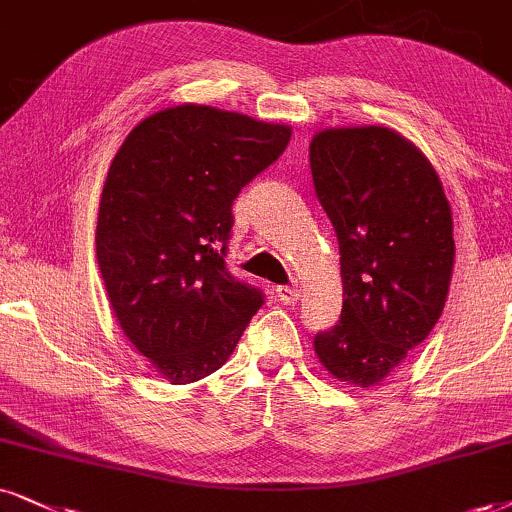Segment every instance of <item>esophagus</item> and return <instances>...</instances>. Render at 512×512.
Wrapping results in <instances>:
<instances>
[{
    "mask_svg": "<svg viewBox=\"0 0 512 512\" xmlns=\"http://www.w3.org/2000/svg\"><path fill=\"white\" fill-rule=\"evenodd\" d=\"M276 297L281 304H297V300H300V290L295 286H278Z\"/></svg>",
    "mask_w": 512,
    "mask_h": 512,
    "instance_id": "34e87169",
    "label": "esophagus"
}]
</instances>
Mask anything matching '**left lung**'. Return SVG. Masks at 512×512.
<instances>
[{"label": "left lung", "instance_id": "left-lung-1", "mask_svg": "<svg viewBox=\"0 0 512 512\" xmlns=\"http://www.w3.org/2000/svg\"><path fill=\"white\" fill-rule=\"evenodd\" d=\"M340 243L342 314L316 333L333 378L371 387L428 338L449 295L454 219L430 160L390 127H331L309 144Z\"/></svg>", "mask_w": 512, "mask_h": 512}]
</instances>
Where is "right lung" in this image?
Returning a JSON list of instances; mask_svg holds the SVG:
<instances>
[{
    "label": "right lung",
    "mask_w": 512,
    "mask_h": 512,
    "mask_svg": "<svg viewBox=\"0 0 512 512\" xmlns=\"http://www.w3.org/2000/svg\"><path fill=\"white\" fill-rule=\"evenodd\" d=\"M288 141V125L184 103L141 120L115 153L96 260L122 333L172 385L215 373L262 307V290L226 269L231 205Z\"/></svg>",
    "instance_id": "right-lung-1"
}]
</instances>
